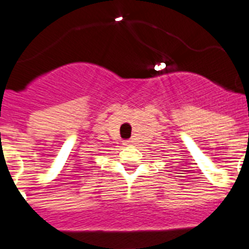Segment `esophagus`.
<instances>
[{
    "instance_id": "1",
    "label": "esophagus",
    "mask_w": 249,
    "mask_h": 249,
    "mask_svg": "<svg viewBox=\"0 0 249 249\" xmlns=\"http://www.w3.org/2000/svg\"><path fill=\"white\" fill-rule=\"evenodd\" d=\"M123 144H124V146H132V144H133V141H131V140L124 141V142H123Z\"/></svg>"
}]
</instances>
